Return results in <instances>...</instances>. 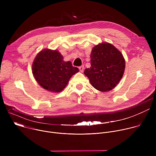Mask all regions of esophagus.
I'll return each mask as SVG.
<instances>
[{
  "instance_id": "1",
  "label": "esophagus",
  "mask_w": 156,
  "mask_h": 156,
  "mask_svg": "<svg viewBox=\"0 0 156 156\" xmlns=\"http://www.w3.org/2000/svg\"><path fill=\"white\" fill-rule=\"evenodd\" d=\"M79 70H80V71L81 72H83V71H84V66L83 65L80 66V67H79Z\"/></svg>"
}]
</instances>
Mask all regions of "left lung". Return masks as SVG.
I'll return each instance as SVG.
<instances>
[{
  "label": "left lung",
  "mask_w": 156,
  "mask_h": 156,
  "mask_svg": "<svg viewBox=\"0 0 156 156\" xmlns=\"http://www.w3.org/2000/svg\"><path fill=\"white\" fill-rule=\"evenodd\" d=\"M91 67L84 73L97 90H112L121 80L125 69V60L120 51L112 44L102 42L91 53Z\"/></svg>",
  "instance_id": "obj_1"
}]
</instances>
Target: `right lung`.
I'll return each instance as SVG.
<instances>
[{"label": "right lung", "mask_w": 156, "mask_h": 156, "mask_svg": "<svg viewBox=\"0 0 156 156\" xmlns=\"http://www.w3.org/2000/svg\"><path fill=\"white\" fill-rule=\"evenodd\" d=\"M79 70L71 62H65L57 50L44 49L36 56L32 64L33 75L37 83L47 91L60 93L70 78Z\"/></svg>", "instance_id": "obj_1"}]
</instances>
